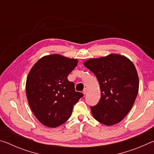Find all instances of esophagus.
Wrapping results in <instances>:
<instances>
[{
    "instance_id": "obj_1",
    "label": "esophagus",
    "mask_w": 154,
    "mask_h": 154,
    "mask_svg": "<svg viewBox=\"0 0 154 154\" xmlns=\"http://www.w3.org/2000/svg\"><path fill=\"white\" fill-rule=\"evenodd\" d=\"M88 89L87 88H84V90H83V94H86L88 93Z\"/></svg>"
}]
</instances>
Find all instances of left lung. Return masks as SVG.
<instances>
[{
    "mask_svg": "<svg viewBox=\"0 0 154 154\" xmlns=\"http://www.w3.org/2000/svg\"><path fill=\"white\" fill-rule=\"evenodd\" d=\"M96 75L101 91L100 101L90 106L94 118L106 126L120 122L133 106L139 91V76L134 64L117 54L83 62Z\"/></svg>",
    "mask_w": 154,
    "mask_h": 154,
    "instance_id": "1",
    "label": "left lung"
}]
</instances>
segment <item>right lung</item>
Instances as JSON below:
<instances>
[{"label":"right lung","mask_w":154,"mask_h":154,"mask_svg":"<svg viewBox=\"0 0 154 154\" xmlns=\"http://www.w3.org/2000/svg\"><path fill=\"white\" fill-rule=\"evenodd\" d=\"M77 63V59L55 54L42 57L30 69L26 94L31 110L44 126L56 128L65 123L83 96L67 79Z\"/></svg>","instance_id":"obj_1"}]
</instances>
